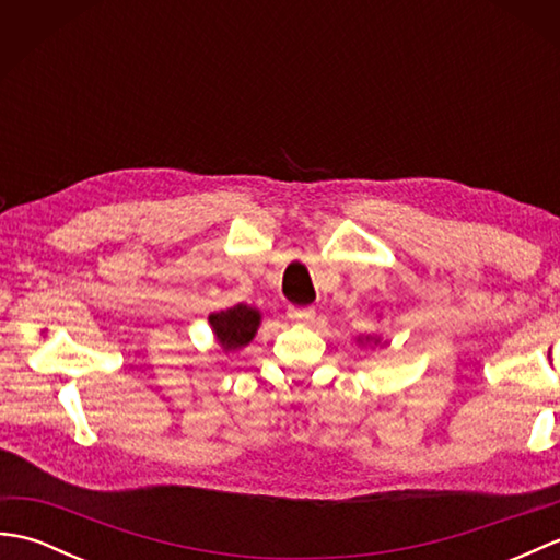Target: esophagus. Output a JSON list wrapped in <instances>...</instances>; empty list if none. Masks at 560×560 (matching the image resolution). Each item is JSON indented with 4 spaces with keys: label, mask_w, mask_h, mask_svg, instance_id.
<instances>
[{
    "label": "esophagus",
    "mask_w": 560,
    "mask_h": 560,
    "mask_svg": "<svg viewBox=\"0 0 560 560\" xmlns=\"http://www.w3.org/2000/svg\"><path fill=\"white\" fill-rule=\"evenodd\" d=\"M289 319L301 325H311L315 319V307H289Z\"/></svg>",
    "instance_id": "34e87169"
}]
</instances>
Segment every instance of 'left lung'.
<instances>
[{
	"instance_id": "obj_1",
	"label": "left lung",
	"mask_w": 560,
	"mask_h": 560,
	"mask_svg": "<svg viewBox=\"0 0 560 560\" xmlns=\"http://www.w3.org/2000/svg\"><path fill=\"white\" fill-rule=\"evenodd\" d=\"M355 343H359V347H387V341H383V337L380 335H361V337H355Z\"/></svg>"
}]
</instances>
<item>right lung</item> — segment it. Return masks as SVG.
<instances>
[{"label": "right lung", "mask_w": 560, "mask_h": 560, "mask_svg": "<svg viewBox=\"0 0 560 560\" xmlns=\"http://www.w3.org/2000/svg\"><path fill=\"white\" fill-rule=\"evenodd\" d=\"M209 325L213 337H217L219 347L225 353L245 349L249 341L255 339L257 329L261 325V313L253 305L237 303L229 311H219L209 315Z\"/></svg>", "instance_id": "right-lung-1"}]
</instances>
